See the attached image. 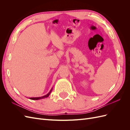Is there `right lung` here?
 Instances as JSON below:
<instances>
[{
	"mask_svg": "<svg viewBox=\"0 0 130 130\" xmlns=\"http://www.w3.org/2000/svg\"><path fill=\"white\" fill-rule=\"evenodd\" d=\"M52 90H53V88L50 89V92L47 94H46L45 95H44V96H41V97H35V98H29V99H31V100H40V99H44V98H48L49 96V95L50 94V93H51V92H52Z\"/></svg>",
	"mask_w": 130,
	"mask_h": 130,
	"instance_id": "add662e5",
	"label": "right lung"
}]
</instances>
